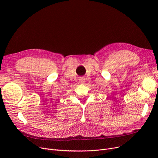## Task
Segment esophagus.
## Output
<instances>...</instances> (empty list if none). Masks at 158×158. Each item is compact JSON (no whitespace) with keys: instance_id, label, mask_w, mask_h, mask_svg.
<instances>
[{"instance_id":"1","label":"esophagus","mask_w":158,"mask_h":158,"mask_svg":"<svg viewBox=\"0 0 158 158\" xmlns=\"http://www.w3.org/2000/svg\"><path fill=\"white\" fill-rule=\"evenodd\" d=\"M79 82H80L81 84H83L84 82H85V79H84V78H82V77H81V78H80L79 79Z\"/></svg>"}]
</instances>
